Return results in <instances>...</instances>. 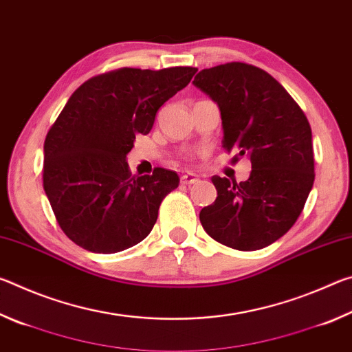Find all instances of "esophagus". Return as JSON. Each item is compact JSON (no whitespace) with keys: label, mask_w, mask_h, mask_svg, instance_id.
Masks as SVG:
<instances>
[{"label":"esophagus","mask_w":352,"mask_h":352,"mask_svg":"<svg viewBox=\"0 0 352 352\" xmlns=\"http://www.w3.org/2000/svg\"><path fill=\"white\" fill-rule=\"evenodd\" d=\"M199 182V175L192 174V172H186V174L182 175V183L184 184H194Z\"/></svg>","instance_id":"obj_1"}]
</instances>
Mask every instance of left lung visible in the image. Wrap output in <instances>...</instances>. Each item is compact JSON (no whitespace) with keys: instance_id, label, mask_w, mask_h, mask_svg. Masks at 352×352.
I'll use <instances>...</instances> for the list:
<instances>
[{"instance_id":"1","label":"left lung","mask_w":352,"mask_h":352,"mask_svg":"<svg viewBox=\"0 0 352 352\" xmlns=\"http://www.w3.org/2000/svg\"><path fill=\"white\" fill-rule=\"evenodd\" d=\"M194 85L219 105L225 151L252 162L248 180L214 175L200 222L214 241L241 252L270 245L294 226L314 186L312 130L276 79L248 63L201 69Z\"/></svg>"}]
</instances>
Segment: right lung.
<instances>
[{
    "instance_id": "right-lung-1",
    "label": "right lung",
    "mask_w": 352,
    "mask_h": 352,
    "mask_svg": "<svg viewBox=\"0 0 352 352\" xmlns=\"http://www.w3.org/2000/svg\"><path fill=\"white\" fill-rule=\"evenodd\" d=\"M197 68H121L83 82L45 140L43 188L65 234L93 253H118L151 233L177 172L132 175L135 135H147L166 100Z\"/></svg>"
}]
</instances>
